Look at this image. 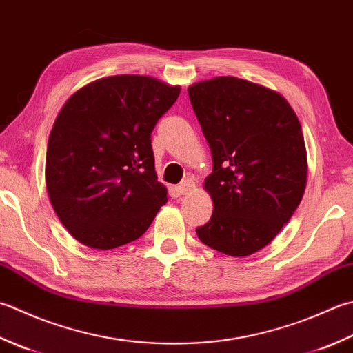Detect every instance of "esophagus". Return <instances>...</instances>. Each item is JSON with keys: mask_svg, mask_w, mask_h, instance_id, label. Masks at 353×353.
Returning <instances> with one entry per match:
<instances>
[{"mask_svg": "<svg viewBox=\"0 0 353 353\" xmlns=\"http://www.w3.org/2000/svg\"><path fill=\"white\" fill-rule=\"evenodd\" d=\"M194 188H196L194 181H192V179H186V181H183L181 185L177 186V191L181 192L182 196H185V194H190V192Z\"/></svg>", "mask_w": 353, "mask_h": 353, "instance_id": "obj_1", "label": "esophagus"}]
</instances>
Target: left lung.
Segmentation results:
<instances>
[{
  "label": "left lung",
  "instance_id": "8db88e82",
  "mask_svg": "<svg viewBox=\"0 0 353 353\" xmlns=\"http://www.w3.org/2000/svg\"><path fill=\"white\" fill-rule=\"evenodd\" d=\"M211 148L210 222L202 243L231 257L263 250L300 205L307 154L299 117L283 96L254 82L217 76L188 87Z\"/></svg>",
  "mask_w": 353,
  "mask_h": 353
}]
</instances>
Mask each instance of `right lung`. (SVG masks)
<instances>
[{
    "label": "right lung",
    "instance_id": "right-lung-1",
    "mask_svg": "<svg viewBox=\"0 0 353 353\" xmlns=\"http://www.w3.org/2000/svg\"><path fill=\"white\" fill-rule=\"evenodd\" d=\"M181 94L151 76L96 79L62 105L48 136L46 185L61 223L92 250H114L148 230L167 188L157 182L151 131Z\"/></svg>",
    "mask_w": 353,
    "mask_h": 353
}]
</instances>
